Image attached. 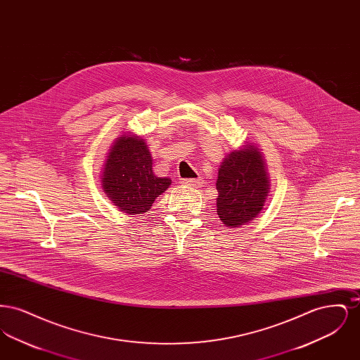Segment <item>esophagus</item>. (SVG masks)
Returning <instances> with one entry per match:
<instances>
[{"instance_id": "obj_1", "label": "esophagus", "mask_w": 360, "mask_h": 360, "mask_svg": "<svg viewBox=\"0 0 360 360\" xmlns=\"http://www.w3.org/2000/svg\"><path fill=\"white\" fill-rule=\"evenodd\" d=\"M181 184L184 186H191V188H200L202 185V179L197 178V179H182Z\"/></svg>"}]
</instances>
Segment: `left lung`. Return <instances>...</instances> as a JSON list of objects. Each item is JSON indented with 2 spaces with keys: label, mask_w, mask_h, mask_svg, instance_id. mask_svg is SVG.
I'll return each mask as SVG.
<instances>
[{
  "label": "left lung",
  "mask_w": 360,
  "mask_h": 360,
  "mask_svg": "<svg viewBox=\"0 0 360 360\" xmlns=\"http://www.w3.org/2000/svg\"><path fill=\"white\" fill-rule=\"evenodd\" d=\"M217 214L229 228H240L260 214L270 193L264 156L254 143H245L224 158L216 182Z\"/></svg>",
  "instance_id": "obj_1"
}]
</instances>
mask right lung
Listing matches in <instances>:
<instances>
[{
	"instance_id": "add662e5",
	"label": "right lung",
	"mask_w": 360,
	"mask_h": 360,
	"mask_svg": "<svg viewBox=\"0 0 360 360\" xmlns=\"http://www.w3.org/2000/svg\"><path fill=\"white\" fill-rule=\"evenodd\" d=\"M170 185V178L155 175L144 139L132 132L117 136L101 174V188L113 205L129 216L143 214Z\"/></svg>"
}]
</instances>
